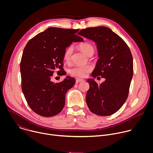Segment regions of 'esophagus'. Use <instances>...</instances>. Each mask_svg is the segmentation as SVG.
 <instances>
[{
	"mask_svg": "<svg viewBox=\"0 0 153 153\" xmlns=\"http://www.w3.org/2000/svg\"><path fill=\"white\" fill-rule=\"evenodd\" d=\"M83 81H84V80L82 79L76 78V82L77 83H79V82H83Z\"/></svg>",
	"mask_w": 153,
	"mask_h": 153,
	"instance_id": "1",
	"label": "esophagus"
}]
</instances>
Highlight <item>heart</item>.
<instances>
[{"mask_svg": "<svg viewBox=\"0 0 153 153\" xmlns=\"http://www.w3.org/2000/svg\"><path fill=\"white\" fill-rule=\"evenodd\" d=\"M80 50L87 56L94 53L93 47L88 43H83L79 46ZM73 49L70 47L65 50L63 54V59L67 62L70 61ZM93 69V67L90 64L85 65H75L69 70L71 75L77 77H85Z\"/></svg>", "mask_w": 153, "mask_h": 153, "instance_id": "heart-1", "label": "heart"}]
</instances>
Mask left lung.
<instances>
[{"label":"left lung","instance_id":"left-lung-1","mask_svg":"<svg viewBox=\"0 0 153 153\" xmlns=\"http://www.w3.org/2000/svg\"><path fill=\"white\" fill-rule=\"evenodd\" d=\"M79 34L94 41L99 59L91 76H101L105 81L98 85L88 79L90 88L86 102L94 114L107 116L116 113L127 99L133 76V59L125 41L105 27L87 28Z\"/></svg>","mask_w":153,"mask_h":153}]
</instances>
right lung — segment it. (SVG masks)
<instances>
[{"mask_svg": "<svg viewBox=\"0 0 153 153\" xmlns=\"http://www.w3.org/2000/svg\"><path fill=\"white\" fill-rule=\"evenodd\" d=\"M79 30L48 28L32 38L24 50L20 65L22 90L31 110L40 116L51 117L61 112L65 94L76 83L70 76L53 82L51 76L57 69L58 74H66L62 68L63 54L73 42L83 41L77 35Z\"/></svg>", "mask_w": 153, "mask_h": 153, "instance_id": "add662e5", "label": "right lung"}]
</instances>
